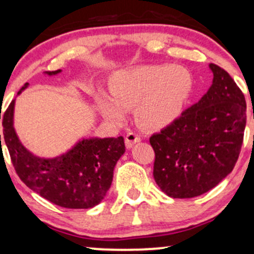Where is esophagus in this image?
Returning a JSON list of instances; mask_svg holds the SVG:
<instances>
[{
  "mask_svg": "<svg viewBox=\"0 0 254 254\" xmlns=\"http://www.w3.org/2000/svg\"><path fill=\"white\" fill-rule=\"evenodd\" d=\"M141 141V136L137 135L136 132H133V131H129V132L127 133V136H125V145H127V148H132V145L135 143H138V142Z\"/></svg>",
  "mask_w": 254,
  "mask_h": 254,
  "instance_id": "esophagus-1",
  "label": "esophagus"
}]
</instances>
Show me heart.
<instances>
[{"instance_id": "obj_1", "label": "heart", "mask_w": 254, "mask_h": 254, "mask_svg": "<svg viewBox=\"0 0 254 254\" xmlns=\"http://www.w3.org/2000/svg\"><path fill=\"white\" fill-rule=\"evenodd\" d=\"M193 90L188 69L143 65L118 71L109 83V94L97 93L95 104L105 118L123 121L125 110L135 107V119L148 130H161L176 122Z\"/></svg>"}]
</instances>
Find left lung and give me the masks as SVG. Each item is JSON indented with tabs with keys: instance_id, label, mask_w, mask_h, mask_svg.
<instances>
[{
	"instance_id": "obj_1",
	"label": "left lung",
	"mask_w": 254,
	"mask_h": 254,
	"mask_svg": "<svg viewBox=\"0 0 254 254\" xmlns=\"http://www.w3.org/2000/svg\"><path fill=\"white\" fill-rule=\"evenodd\" d=\"M212 84L170 127L154 133V179L172 198H192L214 189L233 171L246 127V100L230 75L209 64Z\"/></svg>"
}]
</instances>
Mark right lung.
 <instances>
[{
    "instance_id": "obj_1",
    "label": "right lung",
    "mask_w": 254,
    "mask_h": 254,
    "mask_svg": "<svg viewBox=\"0 0 254 254\" xmlns=\"http://www.w3.org/2000/svg\"><path fill=\"white\" fill-rule=\"evenodd\" d=\"M61 71L45 74L51 76ZM27 87L28 83H25L17 95ZM14 106L15 100L4 112L2 125L5 145L20 179L32 191L62 208L89 209L98 205L112 184L116 164L125 153L123 137H89L78 141L62 155L40 157L20 142L14 129Z\"/></svg>"
}]
</instances>
